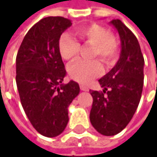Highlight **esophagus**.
I'll use <instances>...</instances> for the list:
<instances>
[{"mask_svg":"<svg viewBox=\"0 0 157 157\" xmlns=\"http://www.w3.org/2000/svg\"><path fill=\"white\" fill-rule=\"evenodd\" d=\"M79 87H80V89H82V90H83V91H87V90H88V87L86 86V85H84V84H80V85H79Z\"/></svg>","mask_w":157,"mask_h":157,"instance_id":"obj_1","label":"esophagus"}]
</instances>
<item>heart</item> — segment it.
Here are the masks:
<instances>
[{"label":"heart","mask_w":157,"mask_h":157,"mask_svg":"<svg viewBox=\"0 0 157 157\" xmlns=\"http://www.w3.org/2000/svg\"><path fill=\"white\" fill-rule=\"evenodd\" d=\"M75 34L84 44L92 45L91 58L98 57L106 65H111L116 60L119 51L118 42L105 27L95 23L88 24L78 27L75 30ZM58 48L62 58L67 61H73L78 56L80 45L70 34L64 33L59 39ZM101 72L102 67L96 60H80L71 65L69 68L70 77L80 83L88 82L100 75Z\"/></svg>","instance_id":"b5f03b06"}]
</instances>
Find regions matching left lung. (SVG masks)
I'll use <instances>...</instances> for the list:
<instances>
[{"label":"left lung","mask_w":157,"mask_h":157,"mask_svg":"<svg viewBox=\"0 0 157 157\" xmlns=\"http://www.w3.org/2000/svg\"><path fill=\"white\" fill-rule=\"evenodd\" d=\"M119 33L121 53L114 68L98 80L103 92L90 90V123L103 136H114L132 120L142 97L144 60L137 37L121 21H110Z\"/></svg>","instance_id":"left-lung-1"}]
</instances>
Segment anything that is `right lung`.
<instances>
[{"label": "right lung", "instance_id": "obj_1", "mask_svg": "<svg viewBox=\"0 0 157 157\" xmlns=\"http://www.w3.org/2000/svg\"><path fill=\"white\" fill-rule=\"evenodd\" d=\"M72 21L48 17L34 24L24 36L17 55V86L23 110L39 134L54 138L69 122L68 107L79 93L74 80L62 83L65 65L58 42Z\"/></svg>", "mask_w": 157, "mask_h": 157}]
</instances>
